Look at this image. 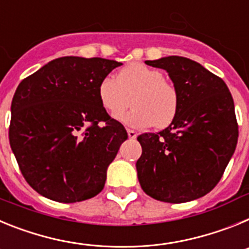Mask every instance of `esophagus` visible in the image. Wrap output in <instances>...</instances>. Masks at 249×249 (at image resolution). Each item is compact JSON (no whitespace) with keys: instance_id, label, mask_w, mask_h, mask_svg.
<instances>
[{"instance_id":"esophagus-1","label":"esophagus","mask_w":249,"mask_h":249,"mask_svg":"<svg viewBox=\"0 0 249 249\" xmlns=\"http://www.w3.org/2000/svg\"><path fill=\"white\" fill-rule=\"evenodd\" d=\"M127 133H128V137L131 138V140H135V138L137 137V133H136V131H133V129H127Z\"/></svg>"}]
</instances>
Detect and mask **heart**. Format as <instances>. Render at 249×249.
I'll list each match as a JSON object with an SVG mask.
<instances>
[{"label": "heart", "mask_w": 249, "mask_h": 249, "mask_svg": "<svg viewBox=\"0 0 249 249\" xmlns=\"http://www.w3.org/2000/svg\"><path fill=\"white\" fill-rule=\"evenodd\" d=\"M97 96L102 108L111 116L126 111L132 97L133 108L120 120L137 128L153 124L164 128L172 123L179 108V93L175 85L164 80L162 71L141 62L122 68L117 78L111 74L103 77Z\"/></svg>", "instance_id": "obj_1"}]
</instances>
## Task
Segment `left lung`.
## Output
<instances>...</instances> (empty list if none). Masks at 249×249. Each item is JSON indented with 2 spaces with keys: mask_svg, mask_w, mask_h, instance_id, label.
<instances>
[{
  "mask_svg": "<svg viewBox=\"0 0 249 249\" xmlns=\"http://www.w3.org/2000/svg\"><path fill=\"white\" fill-rule=\"evenodd\" d=\"M162 68L179 93L172 123L143 133L138 181L157 201L183 203L201 198L218 183L238 141L234 103L227 85L198 62L181 56L146 61Z\"/></svg>",
  "mask_w": 249,
  "mask_h": 249,
  "instance_id": "left-lung-1",
  "label": "left lung"
}]
</instances>
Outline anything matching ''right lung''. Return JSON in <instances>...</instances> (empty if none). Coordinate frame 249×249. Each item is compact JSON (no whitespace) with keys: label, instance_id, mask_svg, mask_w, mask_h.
<instances>
[{"label":"right lung","instance_id":"add662e5","mask_svg":"<svg viewBox=\"0 0 249 249\" xmlns=\"http://www.w3.org/2000/svg\"><path fill=\"white\" fill-rule=\"evenodd\" d=\"M121 65L100 57H59L17 87L11 148L27 183L46 198L73 203L103 190L107 168L128 136L102 108L97 87Z\"/></svg>","mask_w":249,"mask_h":249}]
</instances>
